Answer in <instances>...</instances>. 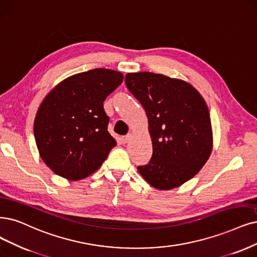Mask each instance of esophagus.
Wrapping results in <instances>:
<instances>
[{
	"instance_id": "obj_1",
	"label": "esophagus",
	"mask_w": 257,
	"mask_h": 257,
	"mask_svg": "<svg viewBox=\"0 0 257 257\" xmlns=\"http://www.w3.org/2000/svg\"><path fill=\"white\" fill-rule=\"evenodd\" d=\"M130 139H131V135H127V136L121 137V138H120V141H121V143L126 144V143H128V142L130 141Z\"/></svg>"
}]
</instances>
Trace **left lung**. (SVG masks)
Instances as JSON below:
<instances>
[{"mask_svg": "<svg viewBox=\"0 0 257 257\" xmlns=\"http://www.w3.org/2000/svg\"><path fill=\"white\" fill-rule=\"evenodd\" d=\"M125 82L148 118L153 157L138 170L155 188L167 191L195 177L213 149L208 108L188 82L150 72L128 73Z\"/></svg>", "mask_w": 257, "mask_h": 257, "instance_id": "obj_1", "label": "left lung"}]
</instances>
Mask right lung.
I'll list each match as a JSON object with an SVG mask.
<instances>
[{
  "instance_id": "right-lung-1",
  "label": "right lung",
  "mask_w": 257,
  "mask_h": 257,
  "mask_svg": "<svg viewBox=\"0 0 257 257\" xmlns=\"http://www.w3.org/2000/svg\"><path fill=\"white\" fill-rule=\"evenodd\" d=\"M120 72L94 69L65 78L46 95L34 121L43 162L71 181L87 178L116 145L103 101L122 82Z\"/></svg>"
}]
</instances>
